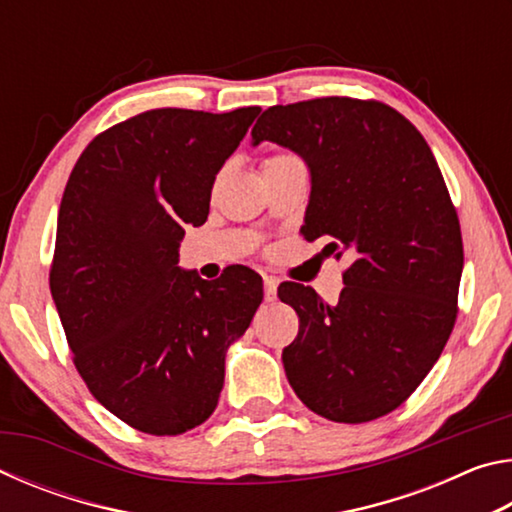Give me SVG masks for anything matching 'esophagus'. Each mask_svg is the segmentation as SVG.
I'll use <instances>...</instances> for the list:
<instances>
[{"label":"esophagus","instance_id":"obj_1","mask_svg":"<svg viewBox=\"0 0 512 512\" xmlns=\"http://www.w3.org/2000/svg\"><path fill=\"white\" fill-rule=\"evenodd\" d=\"M277 284H280V280H277L275 275H264V298H266L268 302L275 300Z\"/></svg>","mask_w":512,"mask_h":512}]
</instances>
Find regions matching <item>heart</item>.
Masks as SVG:
<instances>
[{
  "label": "heart",
  "instance_id": "1",
  "mask_svg": "<svg viewBox=\"0 0 512 512\" xmlns=\"http://www.w3.org/2000/svg\"><path fill=\"white\" fill-rule=\"evenodd\" d=\"M298 160L296 155H289V153H277V155H271V158L264 160V167H268V164H282V162H293Z\"/></svg>",
  "mask_w": 512,
  "mask_h": 512
}]
</instances>
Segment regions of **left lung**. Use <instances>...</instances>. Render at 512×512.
I'll return each mask as SVG.
<instances>
[{"instance_id":"obj_1","label":"left lung","mask_w":512,"mask_h":512,"mask_svg":"<svg viewBox=\"0 0 512 512\" xmlns=\"http://www.w3.org/2000/svg\"><path fill=\"white\" fill-rule=\"evenodd\" d=\"M250 135L307 162L302 237L350 259L336 305L298 282L277 289L300 318L282 352L289 384L327 420H377L409 400L456 323L463 239L443 173L418 128L372 99L273 106Z\"/></svg>"}]
</instances>
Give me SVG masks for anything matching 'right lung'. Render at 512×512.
Returning a JSON list of instances; mask_svg holds the SVG:
<instances>
[{"label":"right lung","mask_w":512,"mask_h":512,"mask_svg":"<svg viewBox=\"0 0 512 512\" xmlns=\"http://www.w3.org/2000/svg\"><path fill=\"white\" fill-rule=\"evenodd\" d=\"M259 110H146L94 137L69 173L51 296L85 386L137 431L178 436L210 418L225 350L264 298L246 266L214 282L178 266Z\"/></svg>","instance_id":"add662e5"}]
</instances>
